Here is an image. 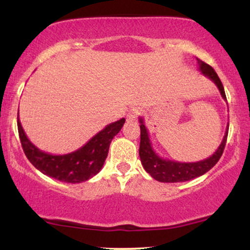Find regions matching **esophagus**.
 <instances>
[{
    "label": "esophagus",
    "mask_w": 250,
    "mask_h": 250,
    "mask_svg": "<svg viewBox=\"0 0 250 250\" xmlns=\"http://www.w3.org/2000/svg\"><path fill=\"white\" fill-rule=\"evenodd\" d=\"M141 111H142L141 108L139 107L131 108L127 115V120L128 121H135V120H137V117H139L140 114H141Z\"/></svg>",
    "instance_id": "esophagus-1"
}]
</instances>
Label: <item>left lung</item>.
Wrapping results in <instances>:
<instances>
[{
  "label": "left lung",
  "mask_w": 250,
  "mask_h": 250,
  "mask_svg": "<svg viewBox=\"0 0 250 250\" xmlns=\"http://www.w3.org/2000/svg\"><path fill=\"white\" fill-rule=\"evenodd\" d=\"M197 63H199V69L201 73L208 79H210L216 87L219 88L221 96L223 100L227 101L225 89H223L222 82L217 76L216 71H215L210 65L205 63L201 60L196 59ZM140 129H141V141H140V159H141V163L145 168V170L150 176L156 181L160 182H167V183H174V182H185V181L193 180L195 177H199L201 175L206 174L208 170L216 165L217 161L220 160L221 155H222L223 150H225L227 136H228V127L227 125V130L225 136H223L222 142L216 149V151L211 155V156L207 157V159L202 160V161L197 162H177L171 161V160L163 159V157L159 156L151 146V141L149 139V134L147 128H146L145 123H143V119L140 117Z\"/></svg>",
  "instance_id": "left-lung-1"
}]
</instances>
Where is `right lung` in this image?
I'll return each mask as SVG.
<instances>
[{"mask_svg":"<svg viewBox=\"0 0 250 250\" xmlns=\"http://www.w3.org/2000/svg\"><path fill=\"white\" fill-rule=\"evenodd\" d=\"M125 120L107 125L95 136L73 153L64 155H53L40 150L29 141L17 116L20 140L25 156L31 165L41 173L62 182L80 183L91 179L101 170L107 159L109 146L114 136L121 130Z\"/></svg>","mask_w":250,"mask_h":250,"instance_id":"add662e5","label":"right lung"}]
</instances>
